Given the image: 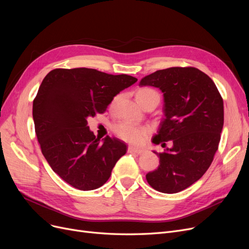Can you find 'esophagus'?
<instances>
[{
    "instance_id": "1",
    "label": "esophagus",
    "mask_w": 249,
    "mask_h": 249,
    "mask_svg": "<svg viewBox=\"0 0 249 249\" xmlns=\"http://www.w3.org/2000/svg\"><path fill=\"white\" fill-rule=\"evenodd\" d=\"M128 152H130V153L141 154V153L144 152V149H143V148H139V147H135V146H129V147H128Z\"/></svg>"
}]
</instances>
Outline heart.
Masks as SVG:
<instances>
[{"label":"heart","mask_w":249,"mask_h":249,"mask_svg":"<svg viewBox=\"0 0 249 249\" xmlns=\"http://www.w3.org/2000/svg\"><path fill=\"white\" fill-rule=\"evenodd\" d=\"M150 95H159L155 90L151 89H140L137 93V101H139L141 98L150 96ZM118 97L114 98L112 101V106H114L115 103L117 102ZM113 131L114 133L123 140L127 142L135 143V144H140V143L144 142L146 137L148 136L150 129L146 126H141L137 125L135 123H132L130 121H121L118 122L113 126Z\"/></svg>","instance_id":"obj_1"}]
</instances>
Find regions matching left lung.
<instances>
[{"instance_id":"left-lung-1","label":"left lung","mask_w":249,"mask_h":249,"mask_svg":"<svg viewBox=\"0 0 249 249\" xmlns=\"http://www.w3.org/2000/svg\"><path fill=\"white\" fill-rule=\"evenodd\" d=\"M139 86L160 88L164 97L165 118L152 142H173L166 151H154L160 165L146 180L159 192L178 193L200 179L214 160L224 124L223 99L212 78L192 67L156 71Z\"/></svg>"}]
</instances>
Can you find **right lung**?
Returning a JSON list of instances; mask_svg holds the SVG:
<instances>
[{"label": "right lung", "instance_id": "add662e5", "mask_svg": "<svg viewBox=\"0 0 249 249\" xmlns=\"http://www.w3.org/2000/svg\"><path fill=\"white\" fill-rule=\"evenodd\" d=\"M136 82L86 68L55 69L44 77L33 101L35 133L52 171L73 188L102 187L126 153L120 139L96 138L87 119L106 112L113 98Z\"/></svg>", "mask_w": 249, "mask_h": 249}]
</instances>
